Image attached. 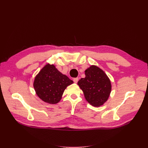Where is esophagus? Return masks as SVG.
<instances>
[{
	"mask_svg": "<svg viewBox=\"0 0 148 148\" xmlns=\"http://www.w3.org/2000/svg\"><path fill=\"white\" fill-rule=\"evenodd\" d=\"M73 82H74V83H77V82H78V78H75L73 79Z\"/></svg>",
	"mask_w": 148,
	"mask_h": 148,
	"instance_id": "34e87169",
	"label": "esophagus"
}]
</instances>
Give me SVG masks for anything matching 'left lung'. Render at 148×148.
Returning a JSON list of instances; mask_svg holds the SVG:
<instances>
[{"label":"left lung","mask_w":148,"mask_h":148,"mask_svg":"<svg viewBox=\"0 0 148 148\" xmlns=\"http://www.w3.org/2000/svg\"><path fill=\"white\" fill-rule=\"evenodd\" d=\"M84 78L78 85L83 91L86 100L92 106L99 107L107 101L111 92V83L102 70L91 65L85 70Z\"/></svg>","instance_id":"8db88e82"}]
</instances>
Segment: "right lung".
<instances>
[{
  "label": "right lung",
  "instance_id": "obj_1",
  "mask_svg": "<svg viewBox=\"0 0 148 148\" xmlns=\"http://www.w3.org/2000/svg\"><path fill=\"white\" fill-rule=\"evenodd\" d=\"M72 80L58 70L53 65L46 64L36 76L33 86L38 96L49 104H55L62 99Z\"/></svg>",
  "mask_w": 148,
  "mask_h": 148
}]
</instances>
